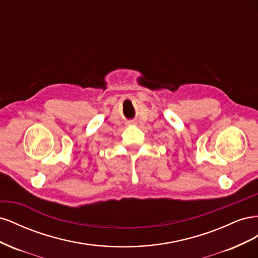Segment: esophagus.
Returning a JSON list of instances; mask_svg holds the SVG:
<instances>
[{"label": "esophagus", "instance_id": "obj_1", "mask_svg": "<svg viewBox=\"0 0 258 258\" xmlns=\"http://www.w3.org/2000/svg\"><path fill=\"white\" fill-rule=\"evenodd\" d=\"M136 123V121L135 120H130V121H128V124H135Z\"/></svg>", "mask_w": 258, "mask_h": 258}]
</instances>
